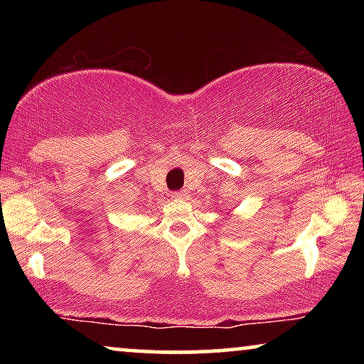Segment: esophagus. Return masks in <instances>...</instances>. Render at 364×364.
I'll list each match as a JSON object with an SVG mask.
<instances>
[{
    "instance_id": "obj_1",
    "label": "esophagus",
    "mask_w": 364,
    "mask_h": 364,
    "mask_svg": "<svg viewBox=\"0 0 364 364\" xmlns=\"http://www.w3.org/2000/svg\"><path fill=\"white\" fill-rule=\"evenodd\" d=\"M172 197L176 198V200H186V198H187L188 196H187V193L183 192V191H181V192H173Z\"/></svg>"
}]
</instances>
